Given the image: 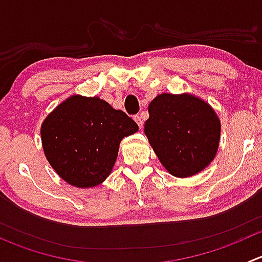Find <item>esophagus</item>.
Returning <instances> with one entry per match:
<instances>
[{
	"mask_svg": "<svg viewBox=\"0 0 262 262\" xmlns=\"http://www.w3.org/2000/svg\"><path fill=\"white\" fill-rule=\"evenodd\" d=\"M134 120H136V123L138 124L139 128H142V126H143V119H142V115H136L134 116Z\"/></svg>",
	"mask_w": 262,
	"mask_h": 262,
	"instance_id": "34e87169",
	"label": "esophagus"
}]
</instances>
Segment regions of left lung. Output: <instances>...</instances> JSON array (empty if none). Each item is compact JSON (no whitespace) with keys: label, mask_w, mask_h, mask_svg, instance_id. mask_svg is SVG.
<instances>
[{"label":"left lung","mask_w":262,"mask_h":262,"mask_svg":"<svg viewBox=\"0 0 262 262\" xmlns=\"http://www.w3.org/2000/svg\"><path fill=\"white\" fill-rule=\"evenodd\" d=\"M148 113L144 133L167 172L186 179L212 163L221 141V120L207 101L189 92H163L149 102Z\"/></svg>","instance_id":"left-lung-1"}]
</instances>
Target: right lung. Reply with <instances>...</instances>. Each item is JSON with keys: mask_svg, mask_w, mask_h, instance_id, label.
<instances>
[{"mask_svg": "<svg viewBox=\"0 0 262 262\" xmlns=\"http://www.w3.org/2000/svg\"><path fill=\"white\" fill-rule=\"evenodd\" d=\"M138 125L97 96L72 95L47 115L41 146L53 170L75 187L102 184L112 173L124 137Z\"/></svg>", "mask_w": 262, "mask_h": 262, "instance_id": "add662e5", "label": "right lung"}]
</instances>
